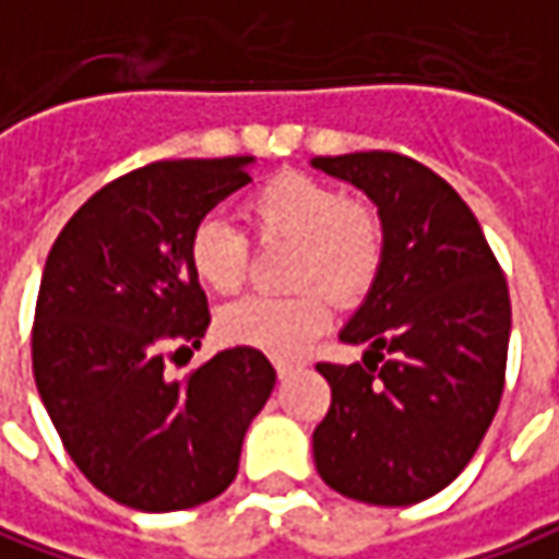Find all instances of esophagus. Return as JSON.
Returning a JSON list of instances; mask_svg holds the SVG:
<instances>
[{
  "instance_id": "34e87169",
  "label": "esophagus",
  "mask_w": 559,
  "mask_h": 559,
  "mask_svg": "<svg viewBox=\"0 0 559 559\" xmlns=\"http://www.w3.org/2000/svg\"><path fill=\"white\" fill-rule=\"evenodd\" d=\"M299 365H302L299 358H275V368H278V374H281V377L294 374V371H297Z\"/></svg>"
}]
</instances>
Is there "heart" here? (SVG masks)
<instances>
[{
	"label": "heart",
	"instance_id": "b5f03b06",
	"mask_svg": "<svg viewBox=\"0 0 559 559\" xmlns=\"http://www.w3.org/2000/svg\"><path fill=\"white\" fill-rule=\"evenodd\" d=\"M241 219L260 241L297 243L290 281L306 287L225 306L216 318L225 343L290 356L328 328L334 312L329 289L340 302H353L371 290L383 269L386 225L380 210L316 176L278 173L265 179L241 201ZM188 265L206 290L231 297L250 272V241L228 222L201 219L188 238Z\"/></svg>",
	"mask_w": 559,
	"mask_h": 559
}]
</instances>
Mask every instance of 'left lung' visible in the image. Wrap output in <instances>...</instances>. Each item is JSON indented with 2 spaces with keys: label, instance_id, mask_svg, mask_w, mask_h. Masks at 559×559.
<instances>
[{
  "label": "left lung",
  "instance_id": "8db88e82",
  "mask_svg": "<svg viewBox=\"0 0 559 559\" xmlns=\"http://www.w3.org/2000/svg\"><path fill=\"white\" fill-rule=\"evenodd\" d=\"M377 203L386 257L343 343L356 365L318 361L331 408L312 433L321 479L340 495L408 508L471 464L504 393L510 294L489 241L433 169L393 151L316 157Z\"/></svg>",
  "mask_w": 559,
  "mask_h": 559
}]
</instances>
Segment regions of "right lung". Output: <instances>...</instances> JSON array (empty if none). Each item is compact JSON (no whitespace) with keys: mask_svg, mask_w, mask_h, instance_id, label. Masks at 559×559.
I'll return each instance as SVG.
<instances>
[{"mask_svg":"<svg viewBox=\"0 0 559 559\" xmlns=\"http://www.w3.org/2000/svg\"><path fill=\"white\" fill-rule=\"evenodd\" d=\"M253 157L157 160L95 191L51 243L33 318V377L88 483L126 508H198L231 486L243 433L275 386L253 346L182 380L166 356L201 346L210 309L191 228L250 182Z\"/></svg>","mask_w":559,"mask_h":559,"instance_id":"obj_1","label":"right lung"}]
</instances>
